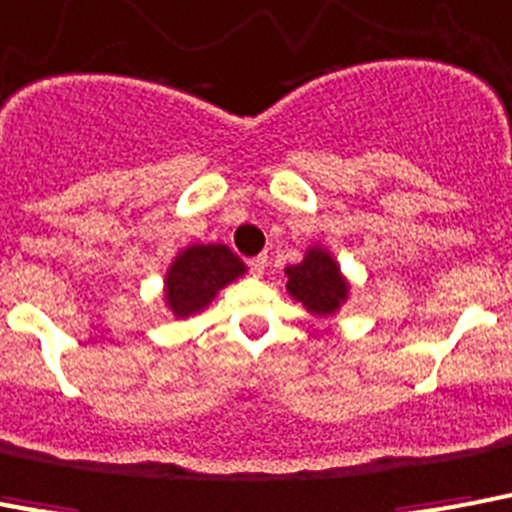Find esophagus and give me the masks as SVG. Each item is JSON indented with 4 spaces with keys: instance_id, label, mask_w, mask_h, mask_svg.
I'll use <instances>...</instances> for the list:
<instances>
[{
    "instance_id": "esophagus-1",
    "label": "esophagus",
    "mask_w": 512,
    "mask_h": 512,
    "mask_svg": "<svg viewBox=\"0 0 512 512\" xmlns=\"http://www.w3.org/2000/svg\"><path fill=\"white\" fill-rule=\"evenodd\" d=\"M265 268H268V257L257 255L249 260V270H252V276H263Z\"/></svg>"
}]
</instances>
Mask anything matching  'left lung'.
Segmentation results:
<instances>
[{"instance_id": "8db88e82", "label": "left lung", "mask_w": 512, "mask_h": 512, "mask_svg": "<svg viewBox=\"0 0 512 512\" xmlns=\"http://www.w3.org/2000/svg\"><path fill=\"white\" fill-rule=\"evenodd\" d=\"M284 273L289 278L286 292L318 318H331L350 299V281L344 278L342 268L326 247H310L302 263L289 265Z\"/></svg>"}]
</instances>
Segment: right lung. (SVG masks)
Returning <instances> with one entry per match:
<instances>
[{
  "label": "right lung",
  "mask_w": 512,
  "mask_h": 512,
  "mask_svg": "<svg viewBox=\"0 0 512 512\" xmlns=\"http://www.w3.org/2000/svg\"><path fill=\"white\" fill-rule=\"evenodd\" d=\"M247 273V265L226 244H191L181 249L165 273V307L173 318L202 313L223 286Z\"/></svg>",
  "instance_id": "right-lung-1"
}]
</instances>
